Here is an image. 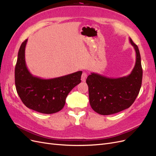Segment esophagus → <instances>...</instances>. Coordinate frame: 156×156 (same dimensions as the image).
<instances>
[{
    "label": "esophagus",
    "instance_id": "obj_1",
    "mask_svg": "<svg viewBox=\"0 0 156 156\" xmlns=\"http://www.w3.org/2000/svg\"><path fill=\"white\" fill-rule=\"evenodd\" d=\"M87 77V73L86 72H83L81 75V81L83 82H85Z\"/></svg>",
    "mask_w": 156,
    "mask_h": 156
}]
</instances>
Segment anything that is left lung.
Listing matches in <instances>:
<instances>
[{
  "instance_id": "1",
  "label": "left lung",
  "mask_w": 156,
  "mask_h": 156,
  "mask_svg": "<svg viewBox=\"0 0 156 156\" xmlns=\"http://www.w3.org/2000/svg\"><path fill=\"white\" fill-rule=\"evenodd\" d=\"M129 41L135 51L136 62L129 75L114 79L92 73L87 79L90 104L98 114L109 115L126 109L139 93L143 79L140 52L131 38Z\"/></svg>"
}]
</instances>
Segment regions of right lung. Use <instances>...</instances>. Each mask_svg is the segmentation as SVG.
I'll use <instances>...</instances> for the list:
<instances>
[{"mask_svg":"<svg viewBox=\"0 0 156 156\" xmlns=\"http://www.w3.org/2000/svg\"><path fill=\"white\" fill-rule=\"evenodd\" d=\"M27 39L18 52L15 68V84L19 96L25 105L44 114H53L64 107L69 92L81 82V71L64 76L44 79L30 73L25 62Z\"/></svg>","mask_w":156,"mask_h":156,"instance_id":"obj_1","label":"right lung"}]
</instances>
